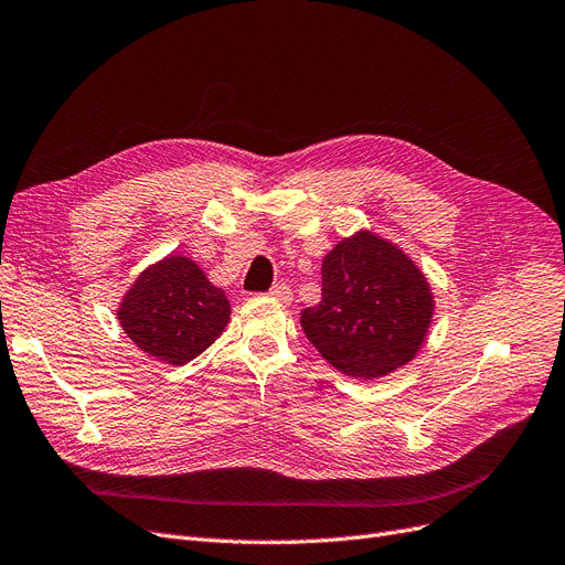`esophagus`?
Masks as SVG:
<instances>
[{"label":"esophagus","instance_id":"obj_1","mask_svg":"<svg viewBox=\"0 0 565 565\" xmlns=\"http://www.w3.org/2000/svg\"><path fill=\"white\" fill-rule=\"evenodd\" d=\"M267 296H269L271 300H277V302L290 305V300H294V290H290V286H286V284H277V286L269 288Z\"/></svg>","mask_w":565,"mask_h":565}]
</instances>
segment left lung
<instances>
[{"mask_svg": "<svg viewBox=\"0 0 565 565\" xmlns=\"http://www.w3.org/2000/svg\"><path fill=\"white\" fill-rule=\"evenodd\" d=\"M321 275V302L302 309L300 326L338 372L380 380L422 351L435 296L398 244L361 227L328 250Z\"/></svg>", "mask_w": 565, "mask_h": 565, "instance_id": "1", "label": "left lung"}]
</instances>
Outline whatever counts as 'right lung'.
Here are the masks:
<instances>
[{
  "label": "right lung",
  "mask_w": 565,
  "mask_h": 565,
  "mask_svg": "<svg viewBox=\"0 0 565 565\" xmlns=\"http://www.w3.org/2000/svg\"><path fill=\"white\" fill-rule=\"evenodd\" d=\"M116 319L146 356L185 365L221 338L230 302L193 258L170 254L139 271Z\"/></svg>",
  "instance_id": "right-lung-1"
}]
</instances>
